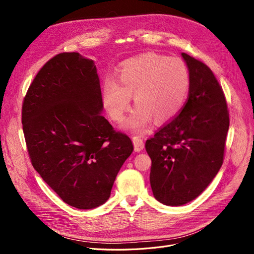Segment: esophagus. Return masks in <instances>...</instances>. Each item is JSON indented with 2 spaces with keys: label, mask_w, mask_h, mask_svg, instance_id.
<instances>
[{
  "label": "esophagus",
  "mask_w": 254,
  "mask_h": 254,
  "mask_svg": "<svg viewBox=\"0 0 254 254\" xmlns=\"http://www.w3.org/2000/svg\"><path fill=\"white\" fill-rule=\"evenodd\" d=\"M132 143H134V146H135V150L137 152L141 151L143 148H144V141L142 138L138 137V136H135L132 137Z\"/></svg>",
  "instance_id": "esophagus-1"
}]
</instances>
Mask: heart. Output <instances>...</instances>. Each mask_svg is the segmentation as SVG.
<instances>
[{
  "instance_id": "1",
  "label": "heart",
  "mask_w": 254,
  "mask_h": 254,
  "mask_svg": "<svg viewBox=\"0 0 254 254\" xmlns=\"http://www.w3.org/2000/svg\"><path fill=\"white\" fill-rule=\"evenodd\" d=\"M190 87L188 65L178 58L145 53L124 63L114 79L105 80L102 99L115 122H122L134 96L137 107L125 127L142 132L152 119L166 123L183 108Z\"/></svg>"
}]
</instances>
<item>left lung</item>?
Wrapping results in <instances>:
<instances>
[{
	"label": "left lung",
	"mask_w": 254,
	"mask_h": 254,
	"mask_svg": "<svg viewBox=\"0 0 254 254\" xmlns=\"http://www.w3.org/2000/svg\"><path fill=\"white\" fill-rule=\"evenodd\" d=\"M190 75L181 112L145 143L151 158L154 197L182 206L201 194L222 163L230 127L228 105L214 74L201 61L182 53Z\"/></svg>",
	"instance_id": "obj_1"
}]
</instances>
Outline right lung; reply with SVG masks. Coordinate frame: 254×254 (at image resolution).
<instances>
[{
	"mask_svg": "<svg viewBox=\"0 0 254 254\" xmlns=\"http://www.w3.org/2000/svg\"><path fill=\"white\" fill-rule=\"evenodd\" d=\"M95 62L64 52L38 72L22 104L31 162L64 203L93 209L109 198L134 146L103 115Z\"/></svg>",
	"mask_w": 254,
	"mask_h": 254,
	"instance_id": "add662e5",
	"label": "right lung"
}]
</instances>
